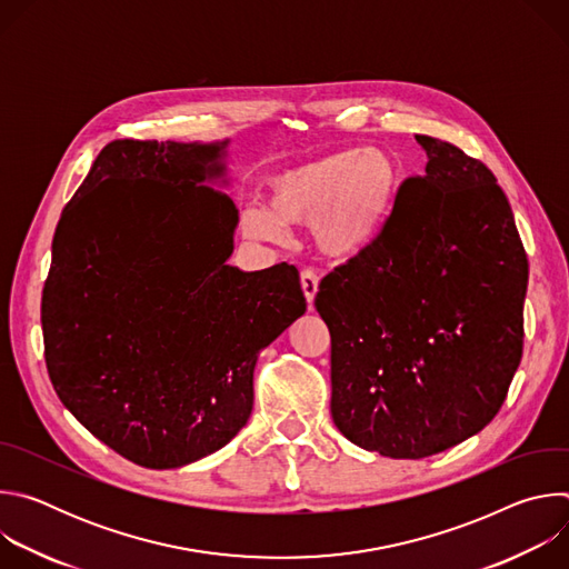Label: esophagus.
I'll use <instances>...</instances> for the list:
<instances>
[{"mask_svg": "<svg viewBox=\"0 0 569 569\" xmlns=\"http://www.w3.org/2000/svg\"><path fill=\"white\" fill-rule=\"evenodd\" d=\"M317 288H319V277H317L312 270H303V272H301V290H303V295H306L308 306L315 301Z\"/></svg>", "mask_w": 569, "mask_h": 569, "instance_id": "obj_1", "label": "esophagus"}]
</instances>
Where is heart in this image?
<instances>
[{"instance_id":"1","label":"heart","mask_w":569,"mask_h":569,"mask_svg":"<svg viewBox=\"0 0 569 569\" xmlns=\"http://www.w3.org/2000/svg\"><path fill=\"white\" fill-rule=\"evenodd\" d=\"M398 187V169L380 148H347L281 171L268 184V207L240 218L242 236L279 242L286 227L308 224L319 254L349 261L380 236Z\"/></svg>"}]
</instances>
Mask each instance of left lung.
Masks as SVG:
<instances>
[{
	"mask_svg": "<svg viewBox=\"0 0 569 569\" xmlns=\"http://www.w3.org/2000/svg\"><path fill=\"white\" fill-rule=\"evenodd\" d=\"M428 164L380 236L319 283L331 415L391 459L443 452L493 421L522 358L529 263L496 176L417 134Z\"/></svg>",
	"mask_w": 569,
	"mask_h": 569,
	"instance_id": "8db88e82",
	"label": "left lung"
}]
</instances>
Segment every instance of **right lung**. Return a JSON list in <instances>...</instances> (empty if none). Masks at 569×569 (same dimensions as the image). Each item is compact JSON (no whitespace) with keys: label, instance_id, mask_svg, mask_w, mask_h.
I'll list each match as a JSON object with an SVG mask.
<instances>
[{"label":"right lung","instance_id":"obj_1","mask_svg":"<svg viewBox=\"0 0 569 569\" xmlns=\"http://www.w3.org/2000/svg\"><path fill=\"white\" fill-rule=\"evenodd\" d=\"M227 146L108 143L53 233L44 360L64 408L143 468L227 446L254 405L259 353L306 312L295 266L242 272Z\"/></svg>","mask_w":569,"mask_h":569}]
</instances>
